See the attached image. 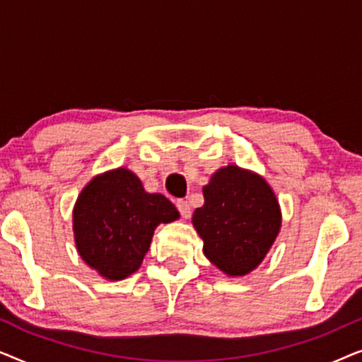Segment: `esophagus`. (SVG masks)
Instances as JSON below:
<instances>
[{"instance_id": "1", "label": "esophagus", "mask_w": 362, "mask_h": 362, "mask_svg": "<svg viewBox=\"0 0 362 362\" xmlns=\"http://www.w3.org/2000/svg\"><path fill=\"white\" fill-rule=\"evenodd\" d=\"M176 207H177V211H180L181 217H185V219H189V217H191V206H189V202L185 201V199H177L176 201Z\"/></svg>"}]
</instances>
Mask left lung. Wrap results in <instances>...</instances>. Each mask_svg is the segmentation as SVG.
<instances>
[{
	"instance_id": "left-lung-1",
	"label": "left lung",
	"mask_w": 362,
	"mask_h": 362,
	"mask_svg": "<svg viewBox=\"0 0 362 362\" xmlns=\"http://www.w3.org/2000/svg\"><path fill=\"white\" fill-rule=\"evenodd\" d=\"M204 206L192 216L204 255L227 275H245L264 260L280 230L279 201L254 173L222 168L204 186Z\"/></svg>"
}]
</instances>
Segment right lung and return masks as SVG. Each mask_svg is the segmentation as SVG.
<instances>
[{"label": "right lung", "mask_w": 362, "mask_h": 362, "mask_svg": "<svg viewBox=\"0 0 362 362\" xmlns=\"http://www.w3.org/2000/svg\"><path fill=\"white\" fill-rule=\"evenodd\" d=\"M173 202L148 194L128 170L93 177L74 207L77 250L87 265L108 280H123L141 265L158 224L176 221Z\"/></svg>", "instance_id": "obj_1"}]
</instances>
